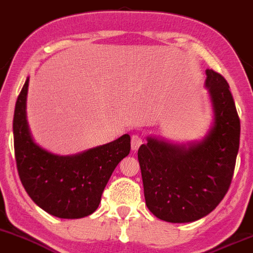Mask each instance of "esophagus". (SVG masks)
I'll return each instance as SVG.
<instances>
[{"label":"esophagus","instance_id":"1","mask_svg":"<svg viewBox=\"0 0 253 253\" xmlns=\"http://www.w3.org/2000/svg\"><path fill=\"white\" fill-rule=\"evenodd\" d=\"M143 143V137L138 134H134L131 136V149L132 151H137L138 147Z\"/></svg>","mask_w":253,"mask_h":253}]
</instances>
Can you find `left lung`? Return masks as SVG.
<instances>
[{
    "label": "left lung",
    "instance_id": "obj_1",
    "mask_svg": "<svg viewBox=\"0 0 253 253\" xmlns=\"http://www.w3.org/2000/svg\"><path fill=\"white\" fill-rule=\"evenodd\" d=\"M205 85L214 123L202 142L187 148L149 137L137 152L146 205L171 223L197 221L213 211L234 173L240 142L234 99L223 76L213 70H206Z\"/></svg>",
    "mask_w": 253,
    "mask_h": 253
}]
</instances>
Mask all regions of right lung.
Masks as SVG:
<instances>
[{
  "instance_id": "right-lung-1",
  "label": "right lung",
  "mask_w": 253,
  "mask_h": 253,
  "mask_svg": "<svg viewBox=\"0 0 253 253\" xmlns=\"http://www.w3.org/2000/svg\"><path fill=\"white\" fill-rule=\"evenodd\" d=\"M29 78L15 104L14 152L21 183L45 212L59 218H82L99 208L113 170L130 152V136L91 148L77 156L60 157L37 146L26 121Z\"/></svg>"
}]
</instances>
